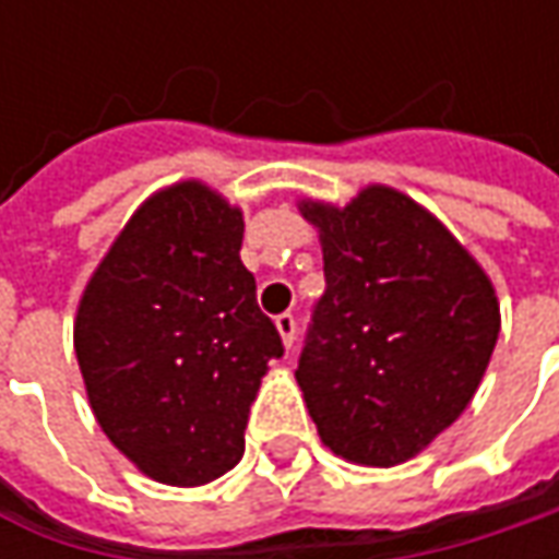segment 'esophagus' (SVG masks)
I'll list each match as a JSON object with an SVG mask.
<instances>
[{"instance_id":"1","label":"esophagus","mask_w":559,"mask_h":559,"mask_svg":"<svg viewBox=\"0 0 559 559\" xmlns=\"http://www.w3.org/2000/svg\"><path fill=\"white\" fill-rule=\"evenodd\" d=\"M276 330H280L283 345H286V348H292V345H295V333H298V326H295V317H292V313H280V317H276Z\"/></svg>"}]
</instances>
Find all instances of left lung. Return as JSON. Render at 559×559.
<instances>
[{
    "instance_id": "left-lung-1",
    "label": "left lung",
    "mask_w": 559,
    "mask_h": 559,
    "mask_svg": "<svg viewBox=\"0 0 559 559\" xmlns=\"http://www.w3.org/2000/svg\"><path fill=\"white\" fill-rule=\"evenodd\" d=\"M320 233L326 292L295 379L335 457L397 466L466 411L501 333L479 261L392 186L345 207L301 199Z\"/></svg>"
}]
</instances>
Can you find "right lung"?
<instances>
[{
	"mask_svg": "<svg viewBox=\"0 0 559 559\" xmlns=\"http://www.w3.org/2000/svg\"><path fill=\"white\" fill-rule=\"evenodd\" d=\"M242 211L202 180L133 211L80 295L74 352L102 432L148 479L214 483L283 338L254 298Z\"/></svg>",
	"mask_w": 559,
	"mask_h": 559,
	"instance_id": "obj_1",
	"label": "right lung"
}]
</instances>
